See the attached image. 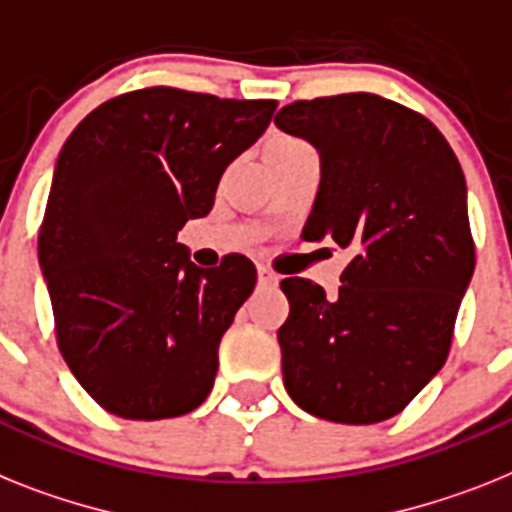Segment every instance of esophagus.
<instances>
[{"label": "esophagus", "mask_w": 512, "mask_h": 512, "mask_svg": "<svg viewBox=\"0 0 512 512\" xmlns=\"http://www.w3.org/2000/svg\"><path fill=\"white\" fill-rule=\"evenodd\" d=\"M257 283H260V286H276L278 276L270 268L260 265V268H257Z\"/></svg>", "instance_id": "1"}]
</instances>
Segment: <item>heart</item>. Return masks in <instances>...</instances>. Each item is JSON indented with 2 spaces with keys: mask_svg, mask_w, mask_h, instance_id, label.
Masks as SVG:
<instances>
[{
  "mask_svg": "<svg viewBox=\"0 0 512 512\" xmlns=\"http://www.w3.org/2000/svg\"><path fill=\"white\" fill-rule=\"evenodd\" d=\"M309 145L299 137H291V135H273L265 143V161L270 158H283V156H291V153H299V150H307Z\"/></svg>",
  "mask_w": 512,
  "mask_h": 512,
  "instance_id": "1",
  "label": "heart"
}]
</instances>
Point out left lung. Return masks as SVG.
I'll use <instances>...</instances> for the list:
<instances>
[{"instance_id":"1","label":"left lung","mask_w":512,"mask_h":512,"mask_svg":"<svg viewBox=\"0 0 512 512\" xmlns=\"http://www.w3.org/2000/svg\"><path fill=\"white\" fill-rule=\"evenodd\" d=\"M276 127L320 153L302 239L354 252L336 296L281 281L283 385L328 422H385L442 369L474 276L461 163L427 117L375 93L294 101Z\"/></svg>"}]
</instances>
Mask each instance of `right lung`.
<instances>
[{
  "instance_id": "obj_1",
  "label": "right lung",
  "mask_w": 512,
  "mask_h": 512,
  "mask_svg": "<svg viewBox=\"0 0 512 512\" xmlns=\"http://www.w3.org/2000/svg\"><path fill=\"white\" fill-rule=\"evenodd\" d=\"M276 106L156 85L101 103L67 137L38 263L64 362L109 414L153 422L208 398L257 273L242 255L197 268L176 234L208 216Z\"/></svg>"
}]
</instances>
